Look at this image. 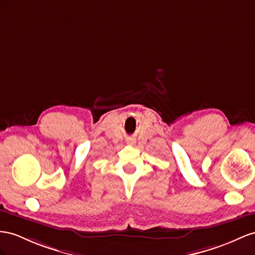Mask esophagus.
Wrapping results in <instances>:
<instances>
[{
  "label": "esophagus",
  "instance_id": "obj_1",
  "mask_svg": "<svg viewBox=\"0 0 255 255\" xmlns=\"http://www.w3.org/2000/svg\"><path fill=\"white\" fill-rule=\"evenodd\" d=\"M127 143H128V144H131L132 145V144H134V141L132 139H128Z\"/></svg>",
  "mask_w": 255,
  "mask_h": 255
}]
</instances>
